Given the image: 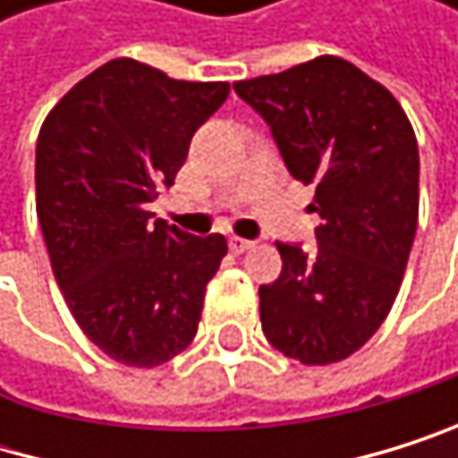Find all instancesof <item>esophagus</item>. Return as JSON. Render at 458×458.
Instances as JSON below:
<instances>
[{
    "instance_id": "obj_1",
    "label": "esophagus",
    "mask_w": 458,
    "mask_h": 458,
    "mask_svg": "<svg viewBox=\"0 0 458 458\" xmlns=\"http://www.w3.org/2000/svg\"><path fill=\"white\" fill-rule=\"evenodd\" d=\"M227 244H231V250H233V252H247V250H252V247H255V242L242 239V236H231V242H227Z\"/></svg>"
}]
</instances>
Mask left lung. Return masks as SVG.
I'll use <instances>...</instances> for the list:
<instances>
[{
    "instance_id": "1",
    "label": "left lung",
    "mask_w": 458,
    "mask_h": 458,
    "mask_svg": "<svg viewBox=\"0 0 458 458\" xmlns=\"http://www.w3.org/2000/svg\"><path fill=\"white\" fill-rule=\"evenodd\" d=\"M233 90L269 123L288 173L316 186V250L277 242L283 272L260 285L267 341L305 365L354 354L387 318L418 227V140L385 84L316 57Z\"/></svg>"
}]
</instances>
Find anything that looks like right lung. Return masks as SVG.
Wrapping results in <instances>:
<instances>
[{"label": "right lung", "instance_id": "1", "mask_svg": "<svg viewBox=\"0 0 458 458\" xmlns=\"http://www.w3.org/2000/svg\"><path fill=\"white\" fill-rule=\"evenodd\" d=\"M231 93L117 57L76 81L40 126L35 206L51 272L104 354L156 368L195 338L227 242L189 236L148 203L175 183L189 142Z\"/></svg>", "mask_w": 458, "mask_h": 458}]
</instances>
